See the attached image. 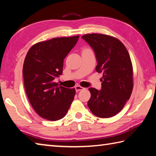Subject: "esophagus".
Masks as SVG:
<instances>
[{
    "label": "esophagus",
    "mask_w": 156,
    "mask_h": 156,
    "mask_svg": "<svg viewBox=\"0 0 156 156\" xmlns=\"http://www.w3.org/2000/svg\"><path fill=\"white\" fill-rule=\"evenodd\" d=\"M75 89H76V92H78V91H80V90H81L84 89V88L82 87L79 86V85H77V86H76Z\"/></svg>",
    "instance_id": "1"
}]
</instances>
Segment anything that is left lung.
<instances>
[{
    "label": "left lung",
    "mask_w": 156,
    "mask_h": 156,
    "mask_svg": "<svg viewBox=\"0 0 156 156\" xmlns=\"http://www.w3.org/2000/svg\"><path fill=\"white\" fill-rule=\"evenodd\" d=\"M93 50L98 65L95 70L103 73L101 90L90 87L88 101L90 111L100 118H109L119 112L133 89V69L125 46L113 37L87 34L82 37Z\"/></svg>",
    "instance_id": "1"
}]
</instances>
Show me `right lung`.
Here are the masks:
<instances>
[{"instance_id":"obj_1","label":"right lung","mask_w":156,"mask_h":156,"mask_svg":"<svg viewBox=\"0 0 156 156\" xmlns=\"http://www.w3.org/2000/svg\"><path fill=\"white\" fill-rule=\"evenodd\" d=\"M78 38L79 35L39 42L25 57L22 73L27 97L35 112L47 120L63 118L74 98V89L58 87L54 80L63 73L64 58Z\"/></svg>"}]
</instances>
